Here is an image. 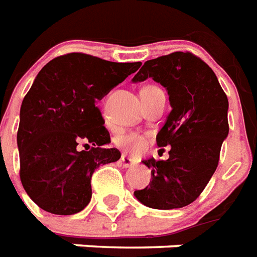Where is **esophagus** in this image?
Segmentation results:
<instances>
[{"label": "esophagus", "mask_w": 257, "mask_h": 257, "mask_svg": "<svg viewBox=\"0 0 257 257\" xmlns=\"http://www.w3.org/2000/svg\"><path fill=\"white\" fill-rule=\"evenodd\" d=\"M120 163H121V165H123V167H124V168L134 167V165H136V164H137L136 161L133 160V158L128 157V156H126V154H123V156H121Z\"/></svg>", "instance_id": "obj_1"}]
</instances>
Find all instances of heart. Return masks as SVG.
<instances>
[{
	"label": "heart",
	"mask_w": 257,
	"mask_h": 257,
	"mask_svg": "<svg viewBox=\"0 0 257 257\" xmlns=\"http://www.w3.org/2000/svg\"><path fill=\"white\" fill-rule=\"evenodd\" d=\"M153 88H157V86H153V85H149V86H145V89H153ZM117 145L120 146L121 149L127 150L130 153H138L140 150H142L146 145V141H145L144 137L138 136V134H126V136H121L119 140H117Z\"/></svg>",
	"instance_id": "1"
}]
</instances>
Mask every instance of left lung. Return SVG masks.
Listing matches in <instances>:
<instances>
[{"mask_svg": "<svg viewBox=\"0 0 257 257\" xmlns=\"http://www.w3.org/2000/svg\"><path fill=\"white\" fill-rule=\"evenodd\" d=\"M146 78L169 94L172 111L156 141L158 148L171 150L168 160L142 161L152 171V180L134 195L152 209H180L202 194L217 169L229 134V103L211 67L188 51L146 61L133 81Z\"/></svg>", "mask_w": 257, "mask_h": 257, "instance_id": "obj_1", "label": "left lung"}]
</instances>
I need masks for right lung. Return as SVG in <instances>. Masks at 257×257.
Listing matches in <instances>:
<instances>
[{"mask_svg":"<svg viewBox=\"0 0 257 257\" xmlns=\"http://www.w3.org/2000/svg\"><path fill=\"white\" fill-rule=\"evenodd\" d=\"M141 65L71 53L39 71L21 104L17 148L21 184L40 209L71 215L88 206L94 169L120 158L100 148L111 138L96 103ZM78 143L92 148L80 152Z\"/></svg>","mask_w":257,"mask_h":257,"instance_id":"obj_1","label":"right lung"}]
</instances>
